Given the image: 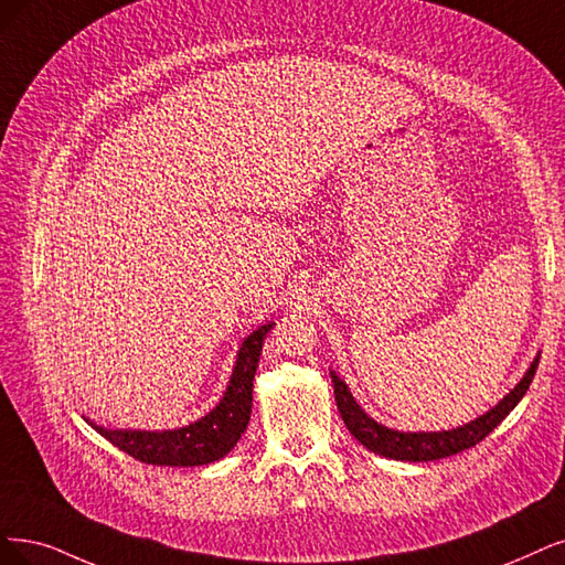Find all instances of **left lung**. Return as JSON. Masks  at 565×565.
Listing matches in <instances>:
<instances>
[{
	"label": "left lung",
	"instance_id": "obj_1",
	"mask_svg": "<svg viewBox=\"0 0 565 565\" xmlns=\"http://www.w3.org/2000/svg\"><path fill=\"white\" fill-rule=\"evenodd\" d=\"M537 363H540V356H535L529 372L524 374V380H521L495 407H491L487 414L479 416V419L461 428L437 430V433H401L377 424L374 419H370L356 401H353L349 386L338 377L335 372H330V377H332V386H335V403H338L342 422L363 447H367L370 451L380 456L395 458V461L424 463V461H437V458L454 456L458 451L475 447L477 443H482L484 437L516 407V403L524 398L535 377Z\"/></svg>",
	"mask_w": 565,
	"mask_h": 565
}]
</instances>
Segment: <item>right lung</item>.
Segmentation results:
<instances>
[{"label":"right lung","mask_w":565,"mask_h":565,"mask_svg":"<svg viewBox=\"0 0 565 565\" xmlns=\"http://www.w3.org/2000/svg\"><path fill=\"white\" fill-rule=\"evenodd\" d=\"M275 323H265L242 342L233 377L221 403L191 426L174 430H107L88 422L102 437L149 466L193 468L223 458L233 449L250 419L254 403V377L260 361L263 342Z\"/></svg>","instance_id":"right-lung-1"}]
</instances>
